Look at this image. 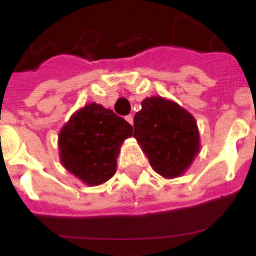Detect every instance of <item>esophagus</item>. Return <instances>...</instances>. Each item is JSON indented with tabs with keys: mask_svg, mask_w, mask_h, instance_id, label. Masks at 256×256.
<instances>
[{
	"mask_svg": "<svg viewBox=\"0 0 256 256\" xmlns=\"http://www.w3.org/2000/svg\"><path fill=\"white\" fill-rule=\"evenodd\" d=\"M126 120L130 124H133V115L130 114V115H126Z\"/></svg>",
	"mask_w": 256,
	"mask_h": 256,
	"instance_id": "obj_1",
	"label": "esophagus"
}]
</instances>
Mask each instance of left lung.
Listing matches in <instances>:
<instances>
[{"mask_svg":"<svg viewBox=\"0 0 256 256\" xmlns=\"http://www.w3.org/2000/svg\"><path fill=\"white\" fill-rule=\"evenodd\" d=\"M134 115L133 137L146 152L156 173L166 178L178 177L198 154V130L188 112L162 97L142 101Z\"/></svg>","mask_w":256,"mask_h":256,"instance_id":"8db88e82","label":"left lung"}]
</instances>
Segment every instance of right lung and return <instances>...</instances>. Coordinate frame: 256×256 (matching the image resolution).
<instances>
[{"mask_svg": "<svg viewBox=\"0 0 256 256\" xmlns=\"http://www.w3.org/2000/svg\"><path fill=\"white\" fill-rule=\"evenodd\" d=\"M133 126L102 105L90 104L70 118L58 136L61 162L90 186L112 177L122 142Z\"/></svg>", "mask_w": 256, "mask_h": 256, "instance_id": "right-lung-1", "label": "right lung"}]
</instances>
